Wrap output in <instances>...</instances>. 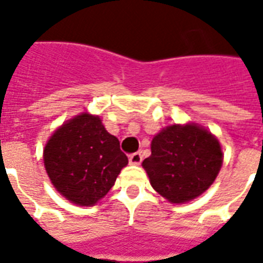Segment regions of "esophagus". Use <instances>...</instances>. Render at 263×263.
<instances>
[{
  "instance_id": "esophagus-1",
  "label": "esophagus",
  "mask_w": 263,
  "mask_h": 263,
  "mask_svg": "<svg viewBox=\"0 0 263 263\" xmlns=\"http://www.w3.org/2000/svg\"><path fill=\"white\" fill-rule=\"evenodd\" d=\"M142 160H143V157H142L140 153H134V154L129 156V164L132 165H139L142 162Z\"/></svg>"
}]
</instances>
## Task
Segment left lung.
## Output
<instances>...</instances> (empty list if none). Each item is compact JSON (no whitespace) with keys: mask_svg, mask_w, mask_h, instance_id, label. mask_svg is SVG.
Returning a JSON list of instances; mask_svg holds the SVG:
<instances>
[{"mask_svg":"<svg viewBox=\"0 0 263 263\" xmlns=\"http://www.w3.org/2000/svg\"><path fill=\"white\" fill-rule=\"evenodd\" d=\"M152 187L172 203L202 195L222 165L220 142L195 123L169 125L153 138L152 156L142 162Z\"/></svg>","mask_w":263,"mask_h":263,"instance_id":"obj_1","label":"left lung"}]
</instances>
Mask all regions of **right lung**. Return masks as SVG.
I'll list each match as a JSON object with an SVG mask.
<instances>
[{"label": "right lung", "instance_id": "obj_1", "mask_svg": "<svg viewBox=\"0 0 263 263\" xmlns=\"http://www.w3.org/2000/svg\"><path fill=\"white\" fill-rule=\"evenodd\" d=\"M43 162L61 195L79 206H94L115 185L128 158L98 116L80 113L50 136Z\"/></svg>", "mask_w": 263, "mask_h": 263}]
</instances>
